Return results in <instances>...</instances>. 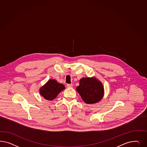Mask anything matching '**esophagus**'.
<instances>
[{"label":"esophagus","instance_id":"34e87169","mask_svg":"<svg viewBox=\"0 0 147 147\" xmlns=\"http://www.w3.org/2000/svg\"><path fill=\"white\" fill-rule=\"evenodd\" d=\"M67 87L68 88H72V84H67Z\"/></svg>","mask_w":147,"mask_h":147}]
</instances>
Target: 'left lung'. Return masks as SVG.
I'll list each match as a JSON object with an SVG mask.
<instances>
[{"instance_id":"1","label":"left lung","mask_w":147,"mask_h":147,"mask_svg":"<svg viewBox=\"0 0 147 147\" xmlns=\"http://www.w3.org/2000/svg\"><path fill=\"white\" fill-rule=\"evenodd\" d=\"M82 100L87 104L98 102L104 96V87L101 82L95 77L82 78L76 88Z\"/></svg>"}]
</instances>
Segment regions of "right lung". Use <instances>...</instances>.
I'll list each match as a JSON object with an SVG mask.
<instances>
[{"mask_svg":"<svg viewBox=\"0 0 147 147\" xmlns=\"http://www.w3.org/2000/svg\"><path fill=\"white\" fill-rule=\"evenodd\" d=\"M64 89L65 86L63 84L58 83L55 80H50L40 88L39 92L45 100H52Z\"/></svg>","mask_w":147,"mask_h":147,"instance_id":"right-lung-1","label":"right lung"}]
</instances>
